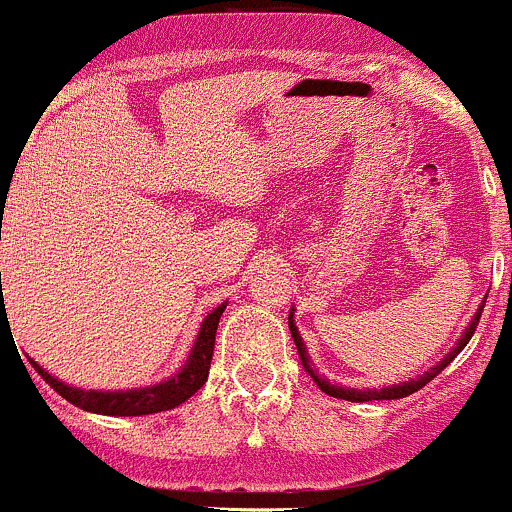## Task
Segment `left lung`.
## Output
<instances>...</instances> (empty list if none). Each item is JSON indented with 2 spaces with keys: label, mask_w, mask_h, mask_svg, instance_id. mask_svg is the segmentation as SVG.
Here are the masks:
<instances>
[{
  "label": "left lung",
  "mask_w": 512,
  "mask_h": 512,
  "mask_svg": "<svg viewBox=\"0 0 512 512\" xmlns=\"http://www.w3.org/2000/svg\"><path fill=\"white\" fill-rule=\"evenodd\" d=\"M483 306H485V301H483ZM483 306H480L478 311H475V316L470 318L468 328H465L463 336L458 338V343H455V346L450 348V353H445V358H440V361L435 363V366L430 368V371H426V373H423V376H418V378H411V381H406V383H398V386H388V388H368V391H358V388L333 386L331 381H326V378H321V376H318L316 371H313L311 358H308V351H306V343H303L301 333H298L296 323H293V308H291V313H288V328H291L293 343H296V348H298V358H301L303 368H306L308 376L313 378V383H316V386L321 388L323 393H328V396H333V398H343V401H351V403H366V401H396V398H406V396H411V393L421 391V388L426 386V383L433 381V378L438 376V373L443 371V368L448 366V363L453 361V358L458 356L460 351H463L465 343H468L470 338H473L475 328H478V321H480V313H483Z\"/></svg>",
  "instance_id": "obj_1"
}]
</instances>
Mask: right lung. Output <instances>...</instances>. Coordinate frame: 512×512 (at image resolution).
I'll return each instance as SVG.
<instances>
[{
    "mask_svg": "<svg viewBox=\"0 0 512 512\" xmlns=\"http://www.w3.org/2000/svg\"><path fill=\"white\" fill-rule=\"evenodd\" d=\"M226 303L216 306L209 316L204 318L199 328V336H196L194 348H191L189 358H186L184 368H179V373H174L166 381L154 383V386L146 388H131V391H84V388L67 386L59 378L49 376V371H44L37 361L29 358L34 371L54 388L62 398H67L69 403H74L77 408L89 413H99V416H149V413H161L171 411V408L181 406L184 401H189L196 391L206 383L211 368V356H214V343H216V328H219V318L224 313ZM4 321V311H2Z\"/></svg>",
    "mask_w": 512,
    "mask_h": 512,
    "instance_id": "add662e5",
    "label": "right lung"
}]
</instances>
